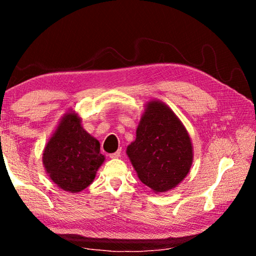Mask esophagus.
<instances>
[{"instance_id": "esophagus-1", "label": "esophagus", "mask_w": 256, "mask_h": 256, "mask_svg": "<svg viewBox=\"0 0 256 256\" xmlns=\"http://www.w3.org/2000/svg\"><path fill=\"white\" fill-rule=\"evenodd\" d=\"M120 156V150H118L116 151V152H114V154H110V158H112V159H116V158H118Z\"/></svg>"}]
</instances>
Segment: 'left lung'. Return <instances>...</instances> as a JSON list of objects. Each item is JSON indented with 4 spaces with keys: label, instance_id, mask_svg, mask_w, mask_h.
<instances>
[{
    "label": "left lung",
    "instance_id": "8db88e82",
    "mask_svg": "<svg viewBox=\"0 0 256 256\" xmlns=\"http://www.w3.org/2000/svg\"><path fill=\"white\" fill-rule=\"evenodd\" d=\"M126 154L138 180L154 193L176 188L193 164L188 130L172 108L157 99L146 104Z\"/></svg>",
    "mask_w": 256,
    "mask_h": 256
}]
</instances>
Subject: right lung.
<instances>
[{
    "instance_id": "right-lung-1",
    "label": "right lung",
    "mask_w": 256,
    "mask_h": 256,
    "mask_svg": "<svg viewBox=\"0 0 256 256\" xmlns=\"http://www.w3.org/2000/svg\"><path fill=\"white\" fill-rule=\"evenodd\" d=\"M104 162L99 141L84 128L76 112H66L42 151L50 178L60 190L79 193L92 183Z\"/></svg>"
}]
</instances>
